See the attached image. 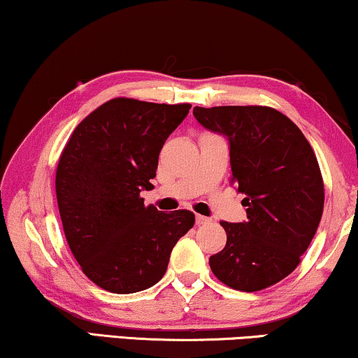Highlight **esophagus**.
Listing matches in <instances>:
<instances>
[{
    "instance_id": "obj_1",
    "label": "esophagus",
    "mask_w": 358,
    "mask_h": 358,
    "mask_svg": "<svg viewBox=\"0 0 358 358\" xmlns=\"http://www.w3.org/2000/svg\"><path fill=\"white\" fill-rule=\"evenodd\" d=\"M210 219L209 217H204V215H196V225H204V224H209Z\"/></svg>"
}]
</instances>
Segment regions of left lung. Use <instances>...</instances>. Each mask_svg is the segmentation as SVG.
Segmentation results:
<instances>
[{"label":"left lung","instance_id":"obj_1","mask_svg":"<svg viewBox=\"0 0 358 358\" xmlns=\"http://www.w3.org/2000/svg\"><path fill=\"white\" fill-rule=\"evenodd\" d=\"M194 118L229 143L231 181L246 220L220 222L225 248L209 258L215 278L235 290L278 284L300 263L324 204L318 160L299 127L269 107H194Z\"/></svg>","mask_w":358,"mask_h":358}]
</instances>
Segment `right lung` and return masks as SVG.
I'll return each mask as SVG.
<instances>
[{"label":"right lung","instance_id":"right-lung-1","mask_svg":"<svg viewBox=\"0 0 358 358\" xmlns=\"http://www.w3.org/2000/svg\"><path fill=\"white\" fill-rule=\"evenodd\" d=\"M189 103L113 99L80 122L57 169V199L68 245L84 274L113 294L164 278L170 253L194 225L186 209L144 206L159 154Z\"/></svg>","mask_w":358,"mask_h":358}]
</instances>
